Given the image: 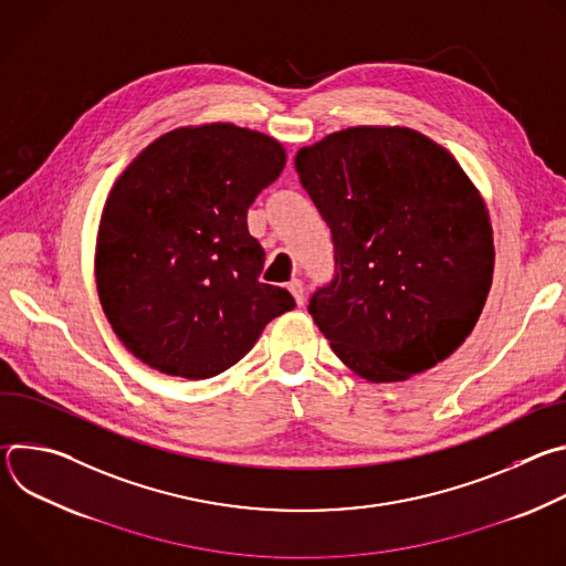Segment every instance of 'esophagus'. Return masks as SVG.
<instances>
[{
  "instance_id": "1",
  "label": "esophagus",
  "mask_w": 566,
  "mask_h": 566,
  "mask_svg": "<svg viewBox=\"0 0 566 566\" xmlns=\"http://www.w3.org/2000/svg\"><path fill=\"white\" fill-rule=\"evenodd\" d=\"M289 291L293 293L297 306H302L304 304V284H302V280H291L289 282Z\"/></svg>"
}]
</instances>
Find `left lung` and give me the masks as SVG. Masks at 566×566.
<instances>
[{
	"label": "left lung",
	"mask_w": 566,
	"mask_h": 566,
	"mask_svg": "<svg viewBox=\"0 0 566 566\" xmlns=\"http://www.w3.org/2000/svg\"><path fill=\"white\" fill-rule=\"evenodd\" d=\"M295 170L336 247V277L308 304L334 354L398 382L457 352L495 271L491 214L459 160L417 129L358 125L300 147Z\"/></svg>",
	"instance_id": "obj_1"
}]
</instances>
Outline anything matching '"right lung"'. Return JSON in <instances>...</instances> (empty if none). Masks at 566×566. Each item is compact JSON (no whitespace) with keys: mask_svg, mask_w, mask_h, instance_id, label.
<instances>
[{"mask_svg":"<svg viewBox=\"0 0 566 566\" xmlns=\"http://www.w3.org/2000/svg\"><path fill=\"white\" fill-rule=\"evenodd\" d=\"M286 164L284 145L232 123L177 127L116 179L98 228L96 284L118 340L160 374L201 380L244 358L295 306L260 282L249 208Z\"/></svg>","mask_w":566,"mask_h":566,"instance_id":"right-lung-1","label":"right lung"}]
</instances>
